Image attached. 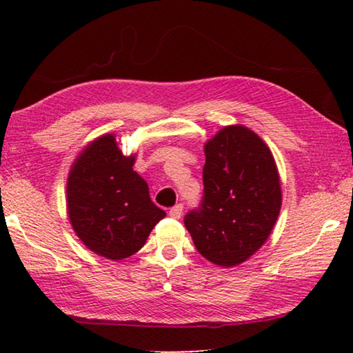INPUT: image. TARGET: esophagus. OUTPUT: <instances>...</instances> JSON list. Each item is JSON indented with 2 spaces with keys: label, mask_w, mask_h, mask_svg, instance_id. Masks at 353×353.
<instances>
[{
  "label": "esophagus",
  "mask_w": 353,
  "mask_h": 353,
  "mask_svg": "<svg viewBox=\"0 0 353 353\" xmlns=\"http://www.w3.org/2000/svg\"><path fill=\"white\" fill-rule=\"evenodd\" d=\"M182 210H183V207H182V204H177V205H174L170 210V216L171 218H174V219H179L182 216Z\"/></svg>",
  "instance_id": "obj_1"
}]
</instances>
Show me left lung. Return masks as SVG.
Masks as SVG:
<instances>
[{"label": "left lung", "instance_id": "8db88e82", "mask_svg": "<svg viewBox=\"0 0 353 353\" xmlns=\"http://www.w3.org/2000/svg\"><path fill=\"white\" fill-rule=\"evenodd\" d=\"M204 152V196L183 223L202 256L218 266H236L274 229L282 207L279 171L266 143L244 126L221 129Z\"/></svg>", "mask_w": 353, "mask_h": 353}]
</instances>
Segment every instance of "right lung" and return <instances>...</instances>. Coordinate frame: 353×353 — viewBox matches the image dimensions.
I'll use <instances>...</instances> for the list:
<instances>
[{
    "instance_id": "1",
    "label": "right lung",
    "mask_w": 353,
    "mask_h": 353,
    "mask_svg": "<svg viewBox=\"0 0 353 353\" xmlns=\"http://www.w3.org/2000/svg\"><path fill=\"white\" fill-rule=\"evenodd\" d=\"M124 157L115 135L93 140L71 166L67 208L76 235L94 254L109 260L134 255L166 213L149 198L145 179Z\"/></svg>"
}]
</instances>
